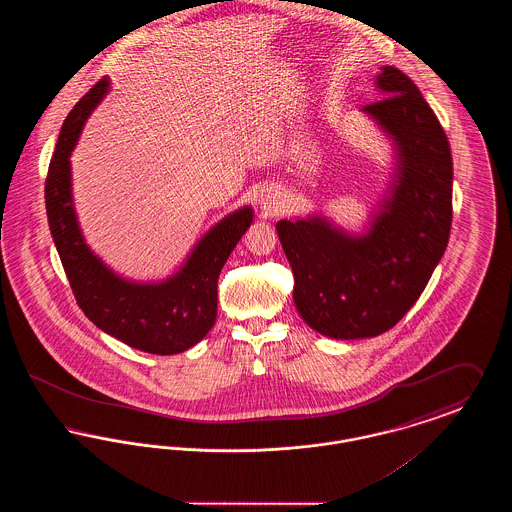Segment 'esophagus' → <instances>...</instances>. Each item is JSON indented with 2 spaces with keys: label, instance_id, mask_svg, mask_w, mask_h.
I'll list each match as a JSON object with an SVG mask.
<instances>
[{
  "label": "esophagus",
  "instance_id": "34e87169",
  "mask_svg": "<svg viewBox=\"0 0 512 512\" xmlns=\"http://www.w3.org/2000/svg\"><path fill=\"white\" fill-rule=\"evenodd\" d=\"M259 205L265 211H276L280 207V197L274 194L272 190H265L263 194L259 195Z\"/></svg>",
  "mask_w": 512,
  "mask_h": 512
}]
</instances>
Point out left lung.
Returning <instances> with one entry per match:
<instances>
[{
  "label": "left lung",
  "mask_w": 512,
  "mask_h": 512,
  "mask_svg": "<svg viewBox=\"0 0 512 512\" xmlns=\"http://www.w3.org/2000/svg\"><path fill=\"white\" fill-rule=\"evenodd\" d=\"M380 99L363 113L393 146L390 188L363 234L322 215L280 220L301 318L334 340L393 328L424 292L449 242L453 161L438 117L407 74L382 67Z\"/></svg>",
  "instance_id": "1"
}]
</instances>
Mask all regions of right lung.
<instances>
[{
	"label": "right lung",
	"mask_w": 512,
	"mask_h": 512,
	"mask_svg": "<svg viewBox=\"0 0 512 512\" xmlns=\"http://www.w3.org/2000/svg\"><path fill=\"white\" fill-rule=\"evenodd\" d=\"M109 88L111 82L103 76L63 122L46 178L51 238L78 307L99 330L146 353L176 355L194 347L213 328L220 270L251 226L253 209L245 205L217 222L182 267L161 282H132L107 267L86 244L76 219L71 153Z\"/></svg>",
	"instance_id": "obj_1"
}]
</instances>
